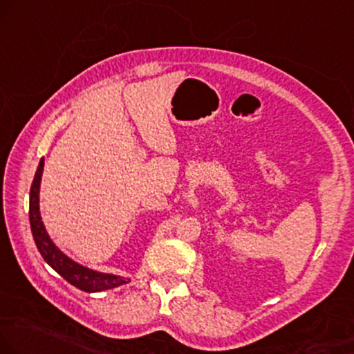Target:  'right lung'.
<instances>
[{
	"label": "right lung",
	"mask_w": 354,
	"mask_h": 354,
	"mask_svg": "<svg viewBox=\"0 0 354 354\" xmlns=\"http://www.w3.org/2000/svg\"><path fill=\"white\" fill-rule=\"evenodd\" d=\"M44 172V157L37 165L36 176H34L32 185L29 192V223L30 231H32L34 243H36L39 252L44 257L47 264L60 274L65 281L71 282L73 287L84 290V292H102L108 289H115V287L128 283L129 279H124L116 274L100 272V270L90 269L86 266L77 263L72 257H68L65 252L60 250L57 244L52 241V238L47 233L46 226L41 218V210H39V192H41V180Z\"/></svg>",
	"instance_id": "1"
}]
</instances>
